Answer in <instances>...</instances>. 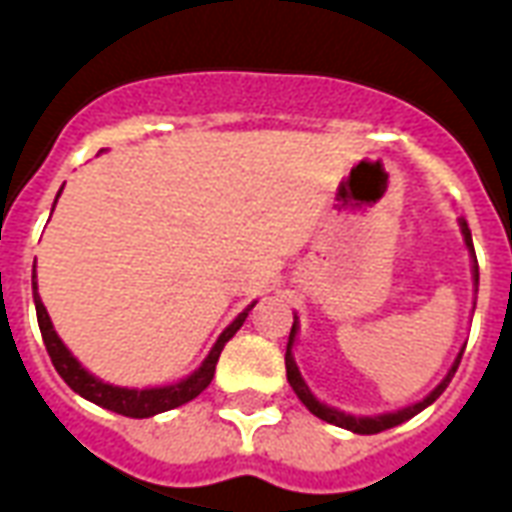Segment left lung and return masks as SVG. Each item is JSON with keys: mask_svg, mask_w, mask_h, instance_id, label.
<instances>
[{"mask_svg": "<svg viewBox=\"0 0 512 512\" xmlns=\"http://www.w3.org/2000/svg\"><path fill=\"white\" fill-rule=\"evenodd\" d=\"M461 230H463V241H466V246H469V252H472L474 257V244H472V233H469V224L461 222ZM477 279H480V274H477V257H474V285H477ZM293 337H296V323H293V329H290V340H288V351H285V367H288V381L290 386H293V392L299 395V400L304 403V406L310 408L312 414L318 419H323V422H329V425H337V428H345V430H354V433H362V436H370V433H381V430L386 428H395V425H400V422H406V419H411L414 414H419L422 408H428L436 397L447 389V384H450V378L455 376V370H458V365H461V356L463 351L458 354V359H455V365L450 367V373H447V378L441 381L433 392H430L425 400H419V403H414V406L408 408H400V411H392V414H381V417H351V414H343V411H337V408H329L323 406L318 397L312 395L310 386L304 384V378H301L299 367H296V362H293V354H290V348H293Z\"/></svg>", "mask_w": 512, "mask_h": 512, "instance_id": "obj_1", "label": "left lung"}]
</instances>
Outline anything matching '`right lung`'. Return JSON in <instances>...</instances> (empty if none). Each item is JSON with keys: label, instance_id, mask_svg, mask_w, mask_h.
I'll list each match as a JSON object with an SVG mask.
<instances>
[{"label": "right lung", "instance_id": "add662e5", "mask_svg": "<svg viewBox=\"0 0 512 512\" xmlns=\"http://www.w3.org/2000/svg\"><path fill=\"white\" fill-rule=\"evenodd\" d=\"M57 197H60V194H57ZM54 205H57V200H54ZM32 290H35V310H38L40 334H43V343H46V351H49L51 356V365L57 367V373L62 376V381L71 386L73 392H79V395L87 397L90 403H95V406L109 408V411H115V414H123V417H134V419H145V417H153V414H161V411H169V408H178L200 395L202 389L211 384L213 373H216V362H219V354H222L224 343H227V340L241 329V323L246 321L249 310L255 307V304H252L249 310L241 312V315H238V318L224 329L222 337L216 340V345L211 348L208 359L202 362L200 370H197V373H191L186 381H180V384H172V386H156V389H126V386L104 384V381H98L95 376H90V373H87V370L73 359L71 351L62 345V340L57 337V332H54V326H51L49 321V312H46V307H43V301H40L38 296L35 268H32Z\"/></svg>", "mask_w": 512, "mask_h": 512}]
</instances>
